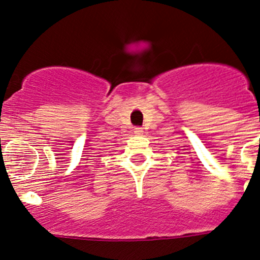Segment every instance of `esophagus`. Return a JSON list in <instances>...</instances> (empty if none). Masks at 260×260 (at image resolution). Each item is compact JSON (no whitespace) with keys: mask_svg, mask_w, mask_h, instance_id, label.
<instances>
[{"mask_svg":"<svg viewBox=\"0 0 260 260\" xmlns=\"http://www.w3.org/2000/svg\"><path fill=\"white\" fill-rule=\"evenodd\" d=\"M134 134H137V135L143 134V127H141V126H137V127H134Z\"/></svg>","mask_w":260,"mask_h":260,"instance_id":"1","label":"esophagus"}]
</instances>
